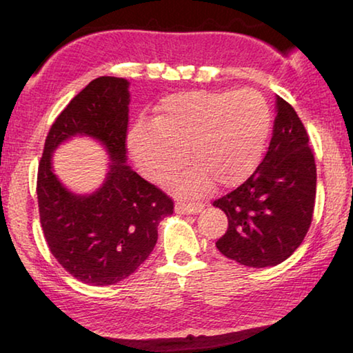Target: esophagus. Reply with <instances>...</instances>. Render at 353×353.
Here are the masks:
<instances>
[{"label": "esophagus", "instance_id": "obj_1", "mask_svg": "<svg viewBox=\"0 0 353 353\" xmlns=\"http://www.w3.org/2000/svg\"><path fill=\"white\" fill-rule=\"evenodd\" d=\"M202 208H204V204L198 201H182L179 199L176 202V213L179 214H193V213H199Z\"/></svg>", "mask_w": 353, "mask_h": 353}]
</instances>
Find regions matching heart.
<instances>
[{
  "label": "heart",
  "instance_id": "1",
  "mask_svg": "<svg viewBox=\"0 0 353 353\" xmlns=\"http://www.w3.org/2000/svg\"><path fill=\"white\" fill-rule=\"evenodd\" d=\"M271 128L266 101L254 90L187 92L165 98L154 124L139 123L129 148L146 174L163 182L187 160L194 165L177 179L179 191L198 194L235 187L252 174Z\"/></svg>",
  "mask_w": 353,
  "mask_h": 353
}]
</instances>
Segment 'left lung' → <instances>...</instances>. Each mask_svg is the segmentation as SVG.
<instances>
[{"mask_svg": "<svg viewBox=\"0 0 353 353\" xmlns=\"http://www.w3.org/2000/svg\"><path fill=\"white\" fill-rule=\"evenodd\" d=\"M314 198L316 163L305 126L277 97L272 139L261 163L240 187L213 201L229 219L218 250L244 266L279 265L305 238Z\"/></svg>", "mask_w": 353, "mask_h": 353, "instance_id": "1", "label": "left lung"}]
</instances>
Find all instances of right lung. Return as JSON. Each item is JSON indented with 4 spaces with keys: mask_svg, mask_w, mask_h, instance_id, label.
Segmentation results:
<instances>
[{
    "mask_svg": "<svg viewBox=\"0 0 353 353\" xmlns=\"http://www.w3.org/2000/svg\"><path fill=\"white\" fill-rule=\"evenodd\" d=\"M129 82L101 76L70 101L48 132L37 172L40 224L51 254L82 283L105 286L139 270L157 243V227L174 201L126 165ZM90 134L112 163L98 192L77 196L52 172L50 154L63 140Z\"/></svg>",
    "mask_w": 353,
    "mask_h": 353,
    "instance_id": "obj_1",
    "label": "right lung"
}]
</instances>
